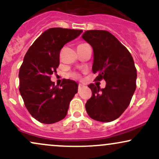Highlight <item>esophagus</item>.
<instances>
[{
	"instance_id": "1",
	"label": "esophagus",
	"mask_w": 159,
	"mask_h": 159,
	"mask_svg": "<svg viewBox=\"0 0 159 159\" xmlns=\"http://www.w3.org/2000/svg\"><path fill=\"white\" fill-rule=\"evenodd\" d=\"M84 87V86L83 84H78V90L79 91L81 90Z\"/></svg>"
}]
</instances>
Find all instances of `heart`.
Listing matches in <instances>:
<instances>
[{
    "mask_svg": "<svg viewBox=\"0 0 159 159\" xmlns=\"http://www.w3.org/2000/svg\"><path fill=\"white\" fill-rule=\"evenodd\" d=\"M71 76H72V77L73 78H78L80 77L79 75L77 74V73H72V75H71Z\"/></svg>",
    "mask_w": 159,
    "mask_h": 159,
    "instance_id": "b5f03b06",
    "label": "heart"
}]
</instances>
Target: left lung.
<instances>
[{
    "label": "left lung",
    "instance_id": "left-lung-1",
    "mask_svg": "<svg viewBox=\"0 0 159 159\" xmlns=\"http://www.w3.org/2000/svg\"><path fill=\"white\" fill-rule=\"evenodd\" d=\"M82 38L93 47L92 70L98 74L96 80L106 81L103 89L93 84L88 85L92 96L86 103V111L96 121H114L127 108L135 91L134 60L128 49L107 30H87Z\"/></svg>",
    "mask_w": 159,
    "mask_h": 159
}]
</instances>
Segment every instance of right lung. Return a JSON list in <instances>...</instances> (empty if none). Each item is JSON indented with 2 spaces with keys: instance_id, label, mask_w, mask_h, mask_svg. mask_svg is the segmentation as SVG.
<instances>
[{
  "instance_id": "add662e5",
  "label": "right lung",
  "mask_w": 159,
  "mask_h": 159,
  "mask_svg": "<svg viewBox=\"0 0 159 159\" xmlns=\"http://www.w3.org/2000/svg\"><path fill=\"white\" fill-rule=\"evenodd\" d=\"M83 30L53 27L45 30L27 51L19 70V91L31 116L52 124L66 116L69 102L78 93L75 81L65 79L60 87L51 81L60 64V52Z\"/></svg>"
}]
</instances>
